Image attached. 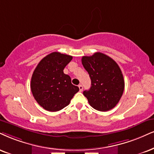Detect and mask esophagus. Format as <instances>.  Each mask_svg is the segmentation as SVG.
<instances>
[{"label": "esophagus", "instance_id": "34e87169", "mask_svg": "<svg viewBox=\"0 0 154 154\" xmlns=\"http://www.w3.org/2000/svg\"><path fill=\"white\" fill-rule=\"evenodd\" d=\"M79 91H80L81 92V91H83V87L82 85H79Z\"/></svg>", "mask_w": 154, "mask_h": 154}]
</instances>
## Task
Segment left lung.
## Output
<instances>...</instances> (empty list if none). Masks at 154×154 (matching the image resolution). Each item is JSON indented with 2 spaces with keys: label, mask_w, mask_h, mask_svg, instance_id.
I'll use <instances>...</instances> for the list:
<instances>
[{
  "label": "left lung",
  "mask_w": 154,
  "mask_h": 154,
  "mask_svg": "<svg viewBox=\"0 0 154 154\" xmlns=\"http://www.w3.org/2000/svg\"><path fill=\"white\" fill-rule=\"evenodd\" d=\"M81 61L91 80L90 89L83 91L89 104L100 111L114 108L124 90L123 74L116 62L100 52L83 56Z\"/></svg>",
  "instance_id": "obj_1"
}]
</instances>
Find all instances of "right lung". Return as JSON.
Masks as SVG:
<instances>
[{
	"label": "right lung",
	"instance_id": "right-lung-1",
	"mask_svg": "<svg viewBox=\"0 0 154 154\" xmlns=\"http://www.w3.org/2000/svg\"><path fill=\"white\" fill-rule=\"evenodd\" d=\"M73 58L69 55L53 52L44 57L34 70L31 89L34 98L46 111L55 112L67 106L79 88L63 73Z\"/></svg>",
	"mask_w": 154,
	"mask_h": 154
}]
</instances>
